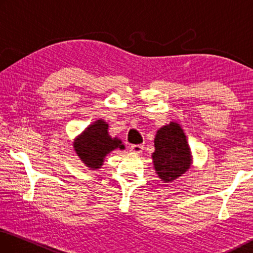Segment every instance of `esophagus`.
<instances>
[{"label":"esophagus","mask_w":253,"mask_h":253,"mask_svg":"<svg viewBox=\"0 0 253 253\" xmlns=\"http://www.w3.org/2000/svg\"><path fill=\"white\" fill-rule=\"evenodd\" d=\"M143 150V145L142 144H133L131 145V151L134 153H141Z\"/></svg>","instance_id":"esophagus-1"}]
</instances>
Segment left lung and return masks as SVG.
I'll return each instance as SVG.
<instances>
[{
	"label": "left lung",
	"mask_w": 253,
	"mask_h": 253,
	"mask_svg": "<svg viewBox=\"0 0 253 253\" xmlns=\"http://www.w3.org/2000/svg\"><path fill=\"white\" fill-rule=\"evenodd\" d=\"M154 169L162 181L172 182L190 169L192 156L180 124L170 122L160 127L154 138Z\"/></svg>",
	"instance_id": "1"
}]
</instances>
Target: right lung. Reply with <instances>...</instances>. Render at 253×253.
I'll use <instances>...</instances> for the list:
<instances>
[{"label": "right lung", "mask_w": 253, "mask_h": 253, "mask_svg": "<svg viewBox=\"0 0 253 253\" xmlns=\"http://www.w3.org/2000/svg\"><path fill=\"white\" fill-rule=\"evenodd\" d=\"M109 124L103 120H97L88 126L77 139L73 147L81 161L88 169H100L104 158L115 149H124L122 141L109 135Z\"/></svg>", "instance_id": "right-lung-1"}]
</instances>
